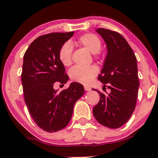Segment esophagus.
<instances>
[{
  "label": "esophagus",
  "instance_id": "34e87169",
  "mask_svg": "<svg viewBox=\"0 0 158 158\" xmlns=\"http://www.w3.org/2000/svg\"><path fill=\"white\" fill-rule=\"evenodd\" d=\"M85 91H91V88H90V87H88V86H85Z\"/></svg>",
  "mask_w": 158,
  "mask_h": 158
}]
</instances>
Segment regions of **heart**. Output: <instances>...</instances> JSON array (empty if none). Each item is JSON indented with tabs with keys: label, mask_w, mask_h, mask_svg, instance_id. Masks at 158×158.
I'll use <instances>...</instances> for the list:
<instances>
[{
	"label": "heart",
	"mask_w": 158,
	"mask_h": 158,
	"mask_svg": "<svg viewBox=\"0 0 158 158\" xmlns=\"http://www.w3.org/2000/svg\"><path fill=\"white\" fill-rule=\"evenodd\" d=\"M77 43L88 49L92 54L98 53L102 47V41L100 38L93 33H86L81 35L77 39ZM72 52L73 47L69 42H66L60 47L58 51V58L61 64L65 67H68L71 64ZM97 73L98 68L94 66H75L69 71V75L72 81L83 85H88L91 83Z\"/></svg>",
	"instance_id": "b5f03b06"
}]
</instances>
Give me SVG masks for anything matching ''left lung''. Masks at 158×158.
Returning a JSON list of instances; mask_svg holds the SVG:
<instances>
[{
    "label": "left lung",
    "mask_w": 158,
    "mask_h": 158,
    "mask_svg": "<svg viewBox=\"0 0 158 158\" xmlns=\"http://www.w3.org/2000/svg\"><path fill=\"white\" fill-rule=\"evenodd\" d=\"M98 32L107 46V55L98 80L104 84L108 94L100 95L93 114L100 124L112 129L123 126L135 109L139 83L137 63L133 49L124 37L116 31L98 28ZM95 91V90H94Z\"/></svg>",
    "instance_id": "1"
}]
</instances>
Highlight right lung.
<instances>
[{
    "label": "right lung",
    "mask_w": 158,
    "mask_h": 158,
    "mask_svg": "<svg viewBox=\"0 0 158 158\" xmlns=\"http://www.w3.org/2000/svg\"><path fill=\"white\" fill-rule=\"evenodd\" d=\"M73 33L41 35L31 43L23 57L22 84L25 104L37 126L49 133L67 127L75 102L85 94L83 85L77 82L60 92L53 88L55 82L66 84L69 79L58 51Z\"/></svg>",
    "instance_id": "obj_1"
}]
</instances>
